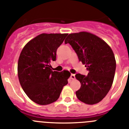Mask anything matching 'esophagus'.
Masks as SVG:
<instances>
[{"label": "esophagus", "instance_id": "1", "mask_svg": "<svg viewBox=\"0 0 129 129\" xmlns=\"http://www.w3.org/2000/svg\"><path fill=\"white\" fill-rule=\"evenodd\" d=\"M75 78H76V77H75V74H71V76H70V79H72V80H74V79H75Z\"/></svg>", "mask_w": 129, "mask_h": 129}]
</instances>
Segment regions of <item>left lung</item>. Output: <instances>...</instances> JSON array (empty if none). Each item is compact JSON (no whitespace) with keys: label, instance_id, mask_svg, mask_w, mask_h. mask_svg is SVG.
Listing matches in <instances>:
<instances>
[{"label":"left lung","instance_id":"8db88e82","mask_svg":"<svg viewBox=\"0 0 129 129\" xmlns=\"http://www.w3.org/2000/svg\"><path fill=\"white\" fill-rule=\"evenodd\" d=\"M64 43L71 45L88 71L87 76L76 75L81 83L76 92L77 98L86 104L99 103L108 94L114 81L116 63L112 49L100 37L85 31L69 34Z\"/></svg>","mask_w":129,"mask_h":129}]
</instances>
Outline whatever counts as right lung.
Listing matches in <instances>:
<instances>
[{
	"instance_id": "1",
	"label": "right lung",
	"mask_w": 129,
	"mask_h": 129,
	"mask_svg": "<svg viewBox=\"0 0 129 129\" xmlns=\"http://www.w3.org/2000/svg\"><path fill=\"white\" fill-rule=\"evenodd\" d=\"M67 34H42L29 41L20 53L18 77L22 89L34 102L41 105L58 100L70 73L52 71L50 62Z\"/></svg>"
}]
</instances>
